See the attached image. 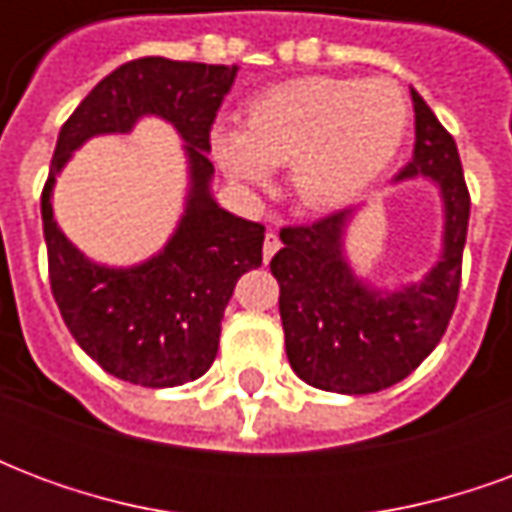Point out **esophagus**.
I'll use <instances>...</instances> for the list:
<instances>
[{
	"mask_svg": "<svg viewBox=\"0 0 512 512\" xmlns=\"http://www.w3.org/2000/svg\"><path fill=\"white\" fill-rule=\"evenodd\" d=\"M277 249H279V235L274 233V230H268L266 241H263V257H266V260H271Z\"/></svg>",
	"mask_w": 512,
	"mask_h": 512,
	"instance_id": "1",
	"label": "esophagus"
}]
</instances>
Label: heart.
Returning a JSON list of instances; mask_svg holds the SVG:
<instances>
[{"instance_id": "1", "label": "heart", "mask_w": 512, "mask_h": 512, "mask_svg": "<svg viewBox=\"0 0 512 512\" xmlns=\"http://www.w3.org/2000/svg\"><path fill=\"white\" fill-rule=\"evenodd\" d=\"M408 126V101L389 79L304 76L257 93L244 128H213V156L241 186L266 183L288 164L290 186L310 208L354 200L395 158Z\"/></svg>"}]
</instances>
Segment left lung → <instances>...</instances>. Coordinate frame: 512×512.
Segmentation results:
<instances>
[{
	"label": "left lung",
	"instance_id": "obj_1",
	"mask_svg": "<svg viewBox=\"0 0 512 512\" xmlns=\"http://www.w3.org/2000/svg\"><path fill=\"white\" fill-rule=\"evenodd\" d=\"M414 101V156L397 178L430 175L444 197V252L419 285L378 293L351 274L343 233L351 211L279 230L282 249L271 257L279 282V315L293 373L315 389L370 395L417 370L447 332L458 290L469 189L455 139L430 106Z\"/></svg>",
	"mask_w": 512,
	"mask_h": 512
}]
</instances>
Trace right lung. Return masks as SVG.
Wrapping results in <instances>:
<instances>
[{
	"instance_id": "add662e5",
	"label": "right lung",
	"mask_w": 512,
	"mask_h": 512,
	"mask_svg": "<svg viewBox=\"0 0 512 512\" xmlns=\"http://www.w3.org/2000/svg\"><path fill=\"white\" fill-rule=\"evenodd\" d=\"M235 73V65L131 60L95 84L57 136L40 194L51 293L84 354L128 384L164 389L208 373L235 282L263 263L266 227L219 208L208 186L211 128ZM142 114L164 116L187 139L192 169L187 216L153 261L134 269L95 267L53 222V178L84 138L125 133Z\"/></svg>"
}]
</instances>
